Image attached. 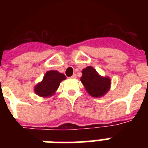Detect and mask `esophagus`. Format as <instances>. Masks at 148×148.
<instances>
[{
    "label": "esophagus",
    "instance_id": "34e87169",
    "mask_svg": "<svg viewBox=\"0 0 148 148\" xmlns=\"http://www.w3.org/2000/svg\"><path fill=\"white\" fill-rule=\"evenodd\" d=\"M77 78V75H76V74H73V75H72L71 77H70V78H71V79H75V78Z\"/></svg>",
    "mask_w": 148,
    "mask_h": 148
}]
</instances>
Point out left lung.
<instances>
[{
    "mask_svg": "<svg viewBox=\"0 0 148 148\" xmlns=\"http://www.w3.org/2000/svg\"><path fill=\"white\" fill-rule=\"evenodd\" d=\"M80 80L86 91L92 97H102L110 89V77L101 76L91 66L82 70V76Z\"/></svg>",
    "mask_w": 148,
    "mask_h": 148,
    "instance_id": "1",
    "label": "left lung"
}]
</instances>
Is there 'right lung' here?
<instances>
[{"mask_svg":"<svg viewBox=\"0 0 148 148\" xmlns=\"http://www.w3.org/2000/svg\"><path fill=\"white\" fill-rule=\"evenodd\" d=\"M66 79L63 73L57 70H49L45 73L42 81L34 87V92L36 95L42 98H48L56 94L60 83Z\"/></svg>","mask_w":148,"mask_h":148,"instance_id":"obj_1","label":"right lung"}]
</instances>
